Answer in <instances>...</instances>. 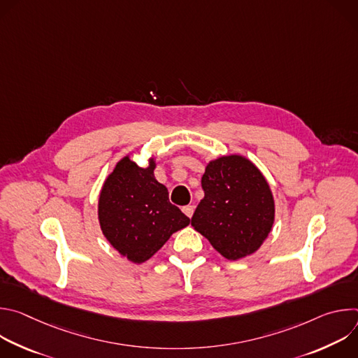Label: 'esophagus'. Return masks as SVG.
<instances>
[{
	"instance_id": "1",
	"label": "esophagus",
	"mask_w": 358,
	"mask_h": 358,
	"mask_svg": "<svg viewBox=\"0 0 358 358\" xmlns=\"http://www.w3.org/2000/svg\"><path fill=\"white\" fill-rule=\"evenodd\" d=\"M182 213H184L188 218H191L192 214H194V207H192V206H185V207H182Z\"/></svg>"
}]
</instances>
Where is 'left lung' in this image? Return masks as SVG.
<instances>
[{
	"label": "left lung",
	"instance_id": "1",
	"mask_svg": "<svg viewBox=\"0 0 358 358\" xmlns=\"http://www.w3.org/2000/svg\"><path fill=\"white\" fill-rule=\"evenodd\" d=\"M201 185L194 229L228 261L257 252L275 222L273 194L261 170L241 155L221 156L207 163Z\"/></svg>",
	"mask_w": 358,
	"mask_h": 358
}]
</instances>
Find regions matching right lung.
I'll return each mask as SVG.
<instances>
[{
    "mask_svg": "<svg viewBox=\"0 0 358 358\" xmlns=\"http://www.w3.org/2000/svg\"><path fill=\"white\" fill-rule=\"evenodd\" d=\"M130 155L117 162L101 185L97 218L105 238L122 257L143 264L185 228L189 218L170 203L167 188L156 180V159L140 167Z\"/></svg>",
    "mask_w": 358,
    "mask_h": 358,
    "instance_id": "1",
    "label": "right lung"
}]
</instances>
